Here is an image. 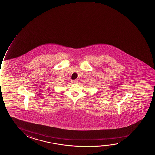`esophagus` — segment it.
<instances>
[{
    "label": "esophagus",
    "mask_w": 155,
    "mask_h": 155,
    "mask_svg": "<svg viewBox=\"0 0 155 155\" xmlns=\"http://www.w3.org/2000/svg\"><path fill=\"white\" fill-rule=\"evenodd\" d=\"M72 82L73 83H77L78 82L77 80H74V81H72Z\"/></svg>",
    "instance_id": "1"
}]
</instances>
